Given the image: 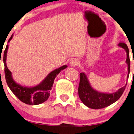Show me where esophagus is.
<instances>
[{
	"instance_id": "34e87169",
	"label": "esophagus",
	"mask_w": 134,
	"mask_h": 134,
	"mask_svg": "<svg viewBox=\"0 0 134 134\" xmlns=\"http://www.w3.org/2000/svg\"><path fill=\"white\" fill-rule=\"evenodd\" d=\"M78 64V60L75 59H74L71 60L70 62V65L72 67H74Z\"/></svg>"
}]
</instances>
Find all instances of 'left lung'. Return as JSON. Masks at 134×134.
I'll return each mask as SVG.
<instances>
[{"label": "left lung", "mask_w": 134, "mask_h": 134, "mask_svg": "<svg viewBox=\"0 0 134 134\" xmlns=\"http://www.w3.org/2000/svg\"><path fill=\"white\" fill-rule=\"evenodd\" d=\"M118 46L125 49L127 59L126 62L127 64V76L129 78L130 73V59L129 51L127 44L124 43H119ZM80 80L78 87V96L86 106L92 109H100L110 105L118 100L123 92L125 90L126 85L124 87L119 89L118 91L113 93H103L94 90L90 85V81L84 72L80 73Z\"/></svg>", "instance_id": "obj_1"}]
</instances>
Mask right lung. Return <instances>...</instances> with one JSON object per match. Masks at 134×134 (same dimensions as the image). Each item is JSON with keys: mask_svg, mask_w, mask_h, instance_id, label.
<instances>
[{"mask_svg": "<svg viewBox=\"0 0 134 134\" xmlns=\"http://www.w3.org/2000/svg\"><path fill=\"white\" fill-rule=\"evenodd\" d=\"M13 35L10 37L8 43L13 38ZM8 44H7L3 54V61L5 66V76L8 86L12 92L23 103L31 105L41 104L47 100L50 95V90L53 87L55 78L60 72L67 67V65H63L56 69L46 76V77L38 85L34 87H26L16 83L12 77V72L8 70L7 66L6 60Z\"/></svg>", "mask_w": 134, "mask_h": 134, "instance_id": "add662e5", "label": "right lung"}]
</instances>
